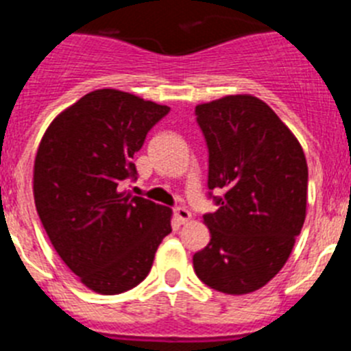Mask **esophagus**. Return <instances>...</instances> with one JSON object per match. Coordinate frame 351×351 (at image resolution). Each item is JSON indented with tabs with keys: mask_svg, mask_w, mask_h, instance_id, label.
<instances>
[{
	"mask_svg": "<svg viewBox=\"0 0 351 351\" xmlns=\"http://www.w3.org/2000/svg\"><path fill=\"white\" fill-rule=\"evenodd\" d=\"M173 216L178 218V221L181 223V225H184V223H188L191 219V213L186 207H176L173 209Z\"/></svg>",
	"mask_w": 351,
	"mask_h": 351,
	"instance_id": "esophagus-1",
	"label": "esophagus"
}]
</instances>
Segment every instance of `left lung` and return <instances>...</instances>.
Instances as JSON below:
<instances>
[{
	"label": "left lung",
	"instance_id": "1",
	"mask_svg": "<svg viewBox=\"0 0 351 351\" xmlns=\"http://www.w3.org/2000/svg\"><path fill=\"white\" fill-rule=\"evenodd\" d=\"M195 114L209 149L207 186L223 197L204 214L210 241L193 269L207 287L244 295L267 285L293 250L306 219L308 163L295 135L256 96H225Z\"/></svg>",
	"mask_w": 351,
	"mask_h": 351
}]
</instances>
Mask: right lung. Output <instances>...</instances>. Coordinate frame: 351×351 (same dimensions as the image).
<instances>
[{"instance_id":"right-lung-1","label":"right lung","mask_w":351,"mask_h":351,"mask_svg":"<svg viewBox=\"0 0 351 351\" xmlns=\"http://www.w3.org/2000/svg\"><path fill=\"white\" fill-rule=\"evenodd\" d=\"M167 105L117 89L82 96L51 123L35 158L40 221L71 272L89 290L116 295L145 280L172 232V210L121 191L137 179L133 154Z\"/></svg>"}]
</instances>
